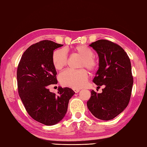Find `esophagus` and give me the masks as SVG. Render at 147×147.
<instances>
[{
    "instance_id": "obj_1",
    "label": "esophagus",
    "mask_w": 147,
    "mask_h": 147,
    "mask_svg": "<svg viewBox=\"0 0 147 147\" xmlns=\"http://www.w3.org/2000/svg\"><path fill=\"white\" fill-rule=\"evenodd\" d=\"M74 91L75 92H76V93H78L79 91H80V90H79V89H77V88H74Z\"/></svg>"
}]
</instances>
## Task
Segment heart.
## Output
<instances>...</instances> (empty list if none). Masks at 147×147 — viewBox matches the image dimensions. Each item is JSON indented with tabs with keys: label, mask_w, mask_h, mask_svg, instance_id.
<instances>
[{
	"label": "heart",
	"mask_w": 147,
	"mask_h": 147,
	"mask_svg": "<svg viewBox=\"0 0 147 147\" xmlns=\"http://www.w3.org/2000/svg\"><path fill=\"white\" fill-rule=\"evenodd\" d=\"M74 54L82 57L79 68L86 67L90 71H95L99 66V60L94 56V51L86 45H78L73 49ZM52 63L56 70H60L66 66L68 57L63 49L55 51L52 55ZM88 77V71L84 68L80 70H66L60 74L59 79L62 85L72 88H80L84 86Z\"/></svg>",
	"instance_id": "heart-1"
}]
</instances>
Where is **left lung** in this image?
<instances>
[{
    "label": "left lung",
    "mask_w": 147,
    "mask_h": 147,
    "mask_svg": "<svg viewBox=\"0 0 147 147\" xmlns=\"http://www.w3.org/2000/svg\"><path fill=\"white\" fill-rule=\"evenodd\" d=\"M90 46L99 56V68L93 82L104 88L101 93L91 90L87 106L96 118L112 120L125 109L131 98L133 85L131 61L120 45L111 41L99 40Z\"/></svg>",
    "instance_id": "left-lung-1"
}]
</instances>
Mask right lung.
Segmentation results:
<instances>
[{"label": "right lung", "instance_id": "obj_1", "mask_svg": "<svg viewBox=\"0 0 147 147\" xmlns=\"http://www.w3.org/2000/svg\"><path fill=\"white\" fill-rule=\"evenodd\" d=\"M63 45L46 40L33 44L22 54L17 68L22 103L31 118L45 125H54L64 118L69 100L75 93L69 88H59L57 95L48 89L49 85L57 83L52 55Z\"/></svg>", "mask_w": 147, "mask_h": 147}]
</instances>
